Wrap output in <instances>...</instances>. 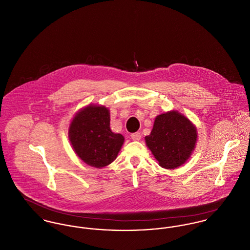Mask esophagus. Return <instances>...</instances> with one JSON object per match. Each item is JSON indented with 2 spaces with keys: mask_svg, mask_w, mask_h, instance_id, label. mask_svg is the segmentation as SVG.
<instances>
[{
  "mask_svg": "<svg viewBox=\"0 0 250 250\" xmlns=\"http://www.w3.org/2000/svg\"><path fill=\"white\" fill-rule=\"evenodd\" d=\"M141 137H142V135H141V133H139V132H136V133L131 134V139H132L133 141H140V140H141Z\"/></svg>",
  "mask_w": 250,
  "mask_h": 250,
  "instance_id": "obj_1",
  "label": "esophagus"
}]
</instances>
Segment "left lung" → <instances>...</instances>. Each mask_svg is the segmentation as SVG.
I'll return each mask as SVG.
<instances>
[{
    "mask_svg": "<svg viewBox=\"0 0 250 250\" xmlns=\"http://www.w3.org/2000/svg\"><path fill=\"white\" fill-rule=\"evenodd\" d=\"M197 139L192 122L177 110L157 116L150 134L145 137L146 146L166 169L183 166L191 156Z\"/></svg>",
    "mask_w": 250,
    "mask_h": 250,
    "instance_id": "8db88e82",
    "label": "left lung"
}]
</instances>
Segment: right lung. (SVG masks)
Masks as SVG:
<instances>
[{
  "label": "right lung",
  "mask_w": 250,
  "mask_h": 250,
  "mask_svg": "<svg viewBox=\"0 0 250 250\" xmlns=\"http://www.w3.org/2000/svg\"><path fill=\"white\" fill-rule=\"evenodd\" d=\"M68 138L74 152L86 165L102 168L118 156L125 138L110 129V112L104 105L89 104L72 118Z\"/></svg>",
  "instance_id": "1"
}]
</instances>
